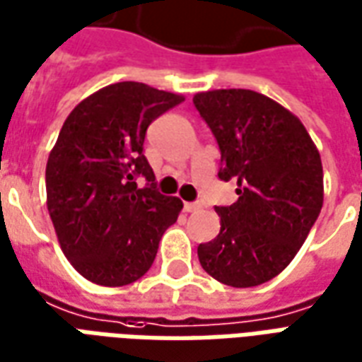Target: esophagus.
Returning <instances> with one entry per match:
<instances>
[{
  "mask_svg": "<svg viewBox=\"0 0 362 362\" xmlns=\"http://www.w3.org/2000/svg\"><path fill=\"white\" fill-rule=\"evenodd\" d=\"M199 209V205L197 204H184V211L186 213H194Z\"/></svg>",
  "mask_w": 362,
  "mask_h": 362,
  "instance_id": "1",
  "label": "esophagus"
}]
</instances>
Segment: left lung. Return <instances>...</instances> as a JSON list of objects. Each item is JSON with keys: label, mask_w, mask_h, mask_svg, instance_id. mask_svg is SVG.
<instances>
[{"label": "left lung", "mask_w": 362, "mask_h": 362, "mask_svg": "<svg viewBox=\"0 0 362 362\" xmlns=\"http://www.w3.org/2000/svg\"><path fill=\"white\" fill-rule=\"evenodd\" d=\"M221 149V180H236L238 199L215 207L219 235L197 246L213 279L256 287L279 275L306 240L324 204L322 158L285 106L248 89L194 96Z\"/></svg>", "instance_id": "8db88e82"}]
</instances>
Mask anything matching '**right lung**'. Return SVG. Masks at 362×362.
<instances>
[{"instance_id":"obj_1","label":"right lung","mask_w":362,"mask_h":362,"mask_svg":"<svg viewBox=\"0 0 362 362\" xmlns=\"http://www.w3.org/2000/svg\"><path fill=\"white\" fill-rule=\"evenodd\" d=\"M182 100L122 81L83 98L64 122L46 165V205L62 252L85 279L122 287L143 277L178 219L184 205L157 189L143 143L151 122Z\"/></svg>"}]
</instances>
